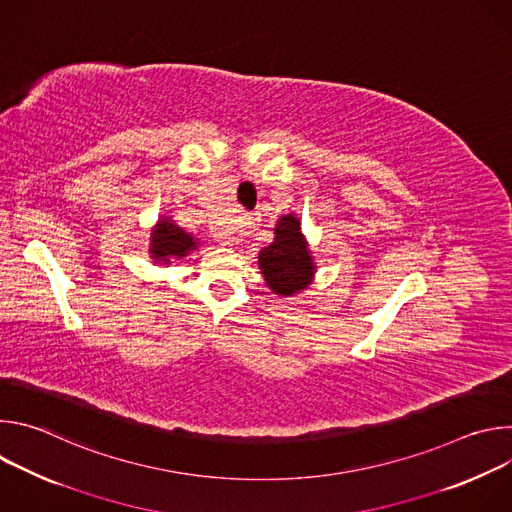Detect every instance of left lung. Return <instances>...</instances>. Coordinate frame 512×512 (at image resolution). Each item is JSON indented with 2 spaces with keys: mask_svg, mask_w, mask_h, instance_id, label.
Listing matches in <instances>:
<instances>
[{
  "mask_svg": "<svg viewBox=\"0 0 512 512\" xmlns=\"http://www.w3.org/2000/svg\"><path fill=\"white\" fill-rule=\"evenodd\" d=\"M275 239L259 253V269L277 296H294L314 279V257L302 235L298 216L285 214L275 225Z\"/></svg>",
  "mask_w": 512,
  "mask_h": 512,
  "instance_id": "1",
  "label": "left lung"
}]
</instances>
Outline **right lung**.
<instances>
[{
	"mask_svg": "<svg viewBox=\"0 0 512 512\" xmlns=\"http://www.w3.org/2000/svg\"><path fill=\"white\" fill-rule=\"evenodd\" d=\"M196 241L198 239H194L182 227L172 223L168 216H162L150 237V253L156 263L166 265L170 263V259H180L194 251L198 247Z\"/></svg>",
	"mask_w": 512,
	"mask_h": 512,
	"instance_id": "1",
	"label": "right lung"
}]
</instances>
